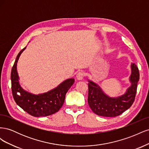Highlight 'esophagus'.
I'll use <instances>...</instances> for the list:
<instances>
[{
    "label": "esophagus",
    "instance_id": "obj_1",
    "mask_svg": "<svg viewBox=\"0 0 149 149\" xmlns=\"http://www.w3.org/2000/svg\"><path fill=\"white\" fill-rule=\"evenodd\" d=\"M84 73L83 71H79L78 73V74H76V78H77L78 80H82L84 78Z\"/></svg>",
    "mask_w": 149,
    "mask_h": 149
}]
</instances>
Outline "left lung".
<instances>
[{
  "instance_id": "8db88e82",
  "label": "left lung",
  "mask_w": 149,
  "mask_h": 149,
  "mask_svg": "<svg viewBox=\"0 0 149 149\" xmlns=\"http://www.w3.org/2000/svg\"><path fill=\"white\" fill-rule=\"evenodd\" d=\"M130 69V86L124 94L118 97L109 96L97 83L88 79V102L94 113L104 117H116L123 113L132 105L137 92L139 71L135 63H131Z\"/></svg>"
}]
</instances>
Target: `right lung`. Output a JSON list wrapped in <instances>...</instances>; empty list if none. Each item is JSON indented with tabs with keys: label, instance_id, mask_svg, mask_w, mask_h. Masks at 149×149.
Returning <instances> with one entry per match:
<instances>
[{
	"label": "right lung",
	"instance_id": "1",
	"mask_svg": "<svg viewBox=\"0 0 149 149\" xmlns=\"http://www.w3.org/2000/svg\"><path fill=\"white\" fill-rule=\"evenodd\" d=\"M26 47L18 54L12 68L10 78L13 99L18 106L32 116H48L55 114L63 104L66 94L73 84L74 79H67L57 87L42 94H35L25 91L20 84L17 66L18 60Z\"/></svg>",
	"mask_w": 149,
	"mask_h": 149
}]
</instances>
